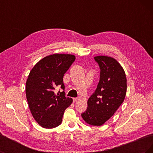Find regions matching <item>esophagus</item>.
<instances>
[{"mask_svg": "<svg viewBox=\"0 0 153 153\" xmlns=\"http://www.w3.org/2000/svg\"><path fill=\"white\" fill-rule=\"evenodd\" d=\"M78 100V98H74L73 99V102L74 103H75V102H76V101Z\"/></svg>", "mask_w": 153, "mask_h": 153, "instance_id": "esophagus-1", "label": "esophagus"}]
</instances>
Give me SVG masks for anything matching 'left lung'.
I'll return each mask as SVG.
<instances>
[{
	"label": "left lung",
	"instance_id": "obj_1",
	"mask_svg": "<svg viewBox=\"0 0 153 153\" xmlns=\"http://www.w3.org/2000/svg\"><path fill=\"white\" fill-rule=\"evenodd\" d=\"M94 60L100 69V81L82 117L87 124L98 126L107 121L123 103L127 80L123 68L115 59L101 55Z\"/></svg>",
	"mask_w": 153,
	"mask_h": 153
}]
</instances>
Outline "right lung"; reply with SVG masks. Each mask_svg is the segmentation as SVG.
<instances>
[{
  "mask_svg": "<svg viewBox=\"0 0 153 153\" xmlns=\"http://www.w3.org/2000/svg\"><path fill=\"white\" fill-rule=\"evenodd\" d=\"M75 60L73 55H50L40 60L29 73L25 87L27 102L32 116L44 128L61 124L64 111L73 102L65 96L63 77ZM58 86L63 91L55 95Z\"/></svg>",
  "mask_w": 153,
  "mask_h": 153,
  "instance_id": "obj_1",
  "label": "right lung"
}]
</instances>
